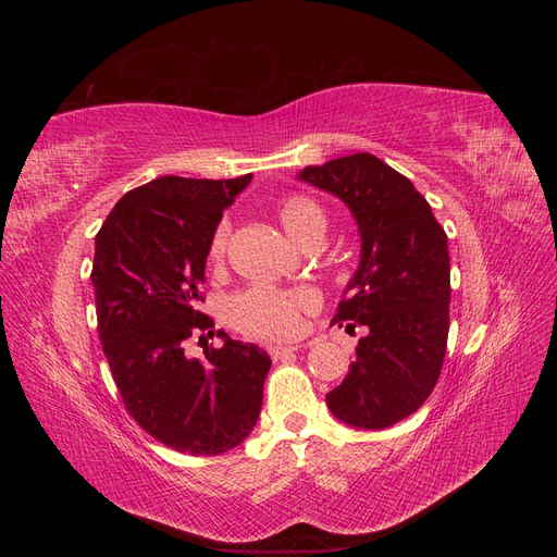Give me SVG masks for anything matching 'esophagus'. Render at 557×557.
Here are the masks:
<instances>
[{
    "label": "esophagus",
    "mask_w": 557,
    "mask_h": 557,
    "mask_svg": "<svg viewBox=\"0 0 557 557\" xmlns=\"http://www.w3.org/2000/svg\"><path fill=\"white\" fill-rule=\"evenodd\" d=\"M297 350V346H283V344H272L269 346V356H272V360H283L293 356V352Z\"/></svg>",
    "instance_id": "obj_1"
}]
</instances>
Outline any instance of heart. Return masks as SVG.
<instances>
[{
	"label": "heart",
	"mask_w": 557,
	"mask_h": 557,
	"mask_svg": "<svg viewBox=\"0 0 557 557\" xmlns=\"http://www.w3.org/2000/svg\"><path fill=\"white\" fill-rule=\"evenodd\" d=\"M276 218L288 237L307 246L313 239H323L325 213L311 197L290 195L276 205ZM232 225L225 221L218 223L209 242V258L221 262L227 252ZM318 295L309 288L276 290V288H250L230 301L232 325L244 334L258 336V339H290L301 327V313L315 309Z\"/></svg>",
	"instance_id": "obj_1"
}]
</instances>
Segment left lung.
<instances>
[{
    "instance_id": "8db88e82",
    "label": "left lung",
    "mask_w": 557,
    "mask_h": 557,
    "mask_svg": "<svg viewBox=\"0 0 557 557\" xmlns=\"http://www.w3.org/2000/svg\"><path fill=\"white\" fill-rule=\"evenodd\" d=\"M342 199L360 232V262L334 323L364 327L346 379L327 393L350 428L385 430L434 391L448 339L450 260L444 227L413 183L369 153L305 166L297 174Z\"/></svg>"
}]
</instances>
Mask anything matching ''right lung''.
Wrapping results in <instances>:
<instances>
[{"mask_svg": "<svg viewBox=\"0 0 557 557\" xmlns=\"http://www.w3.org/2000/svg\"><path fill=\"white\" fill-rule=\"evenodd\" d=\"M252 174L209 181L160 176L129 190L95 237L97 332L125 409L178 453L221 455L256 428L267 350L218 330L221 348L190 358L195 334L213 336L197 311L211 234Z\"/></svg>", "mask_w": 557, "mask_h": 557, "instance_id": "right-lung-1", "label": "right lung"}]
</instances>
